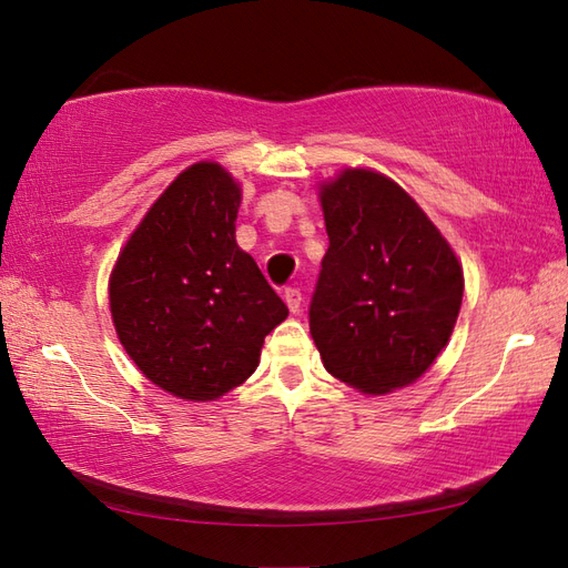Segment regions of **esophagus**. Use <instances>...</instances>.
<instances>
[{"instance_id":"obj_1","label":"esophagus","mask_w":568,"mask_h":568,"mask_svg":"<svg viewBox=\"0 0 568 568\" xmlns=\"http://www.w3.org/2000/svg\"><path fill=\"white\" fill-rule=\"evenodd\" d=\"M283 300H285V305H287V310L293 312V315H297L300 307H303V293H300L297 287H285Z\"/></svg>"}]
</instances>
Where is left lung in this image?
<instances>
[{
	"label": "left lung",
	"instance_id": "left-lung-1",
	"mask_svg": "<svg viewBox=\"0 0 568 568\" xmlns=\"http://www.w3.org/2000/svg\"><path fill=\"white\" fill-rule=\"evenodd\" d=\"M329 248L310 334L334 378L388 395L425 376L449 344L464 268L425 210L373 168L320 183Z\"/></svg>",
	"mask_w": 568,
	"mask_h": 568
}]
</instances>
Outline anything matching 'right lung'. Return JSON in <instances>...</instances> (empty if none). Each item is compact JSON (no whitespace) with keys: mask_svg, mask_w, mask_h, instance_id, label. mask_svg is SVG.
<instances>
[{"mask_svg":"<svg viewBox=\"0 0 568 568\" xmlns=\"http://www.w3.org/2000/svg\"><path fill=\"white\" fill-rule=\"evenodd\" d=\"M241 183L214 161L185 168L131 232L110 275L116 339L180 400L239 388L287 307L236 244Z\"/></svg>","mask_w":568,"mask_h":568,"instance_id":"1","label":"right lung"}]
</instances>
